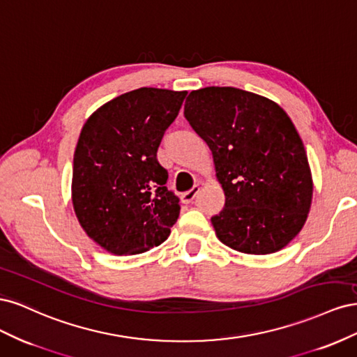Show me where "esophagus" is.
Masks as SVG:
<instances>
[{
	"mask_svg": "<svg viewBox=\"0 0 357 357\" xmlns=\"http://www.w3.org/2000/svg\"><path fill=\"white\" fill-rule=\"evenodd\" d=\"M199 193V186H193L190 190L181 193V202L183 204H190L193 199H195V197Z\"/></svg>",
	"mask_w": 357,
	"mask_h": 357,
	"instance_id": "1",
	"label": "esophagus"
}]
</instances>
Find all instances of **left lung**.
Listing matches in <instances>:
<instances>
[{"label":"left lung","instance_id":"1","mask_svg":"<svg viewBox=\"0 0 357 357\" xmlns=\"http://www.w3.org/2000/svg\"><path fill=\"white\" fill-rule=\"evenodd\" d=\"M185 117L208 144L226 197L211 218L218 238L247 255L282 250L304 226L312 198L307 152L290 117L265 96L229 86L192 91Z\"/></svg>","mask_w":357,"mask_h":357}]
</instances>
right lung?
<instances>
[{"mask_svg": "<svg viewBox=\"0 0 357 357\" xmlns=\"http://www.w3.org/2000/svg\"><path fill=\"white\" fill-rule=\"evenodd\" d=\"M188 92L139 88L105 102L83 125L73 165V205L84 232L113 255L164 243L178 197L156 153Z\"/></svg>", "mask_w": 357, "mask_h": 357, "instance_id": "1", "label": "right lung"}]
</instances>
